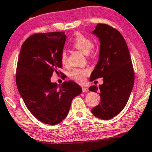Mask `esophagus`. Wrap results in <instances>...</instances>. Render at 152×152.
<instances>
[{
	"mask_svg": "<svg viewBox=\"0 0 152 152\" xmlns=\"http://www.w3.org/2000/svg\"><path fill=\"white\" fill-rule=\"evenodd\" d=\"M82 91L83 92H87V91H88V88L87 87H82Z\"/></svg>",
	"mask_w": 152,
	"mask_h": 152,
	"instance_id": "esophagus-1",
	"label": "esophagus"
}]
</instances>
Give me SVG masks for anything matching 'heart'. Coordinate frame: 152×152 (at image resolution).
<instances>
[{
	"instance_id": "b5f03b06",
	"label": "heart",
	"mask_w": 152,
	"mask_h": 152,
	"mask_svg": "<svg viewBox=\"0 0 152 152\" xmlns=\"http://www.w3.org/2000/svg\"><path fill=\"white\" fill-rule=\"evenodd\" d=\"M73 45L82 53L88 55L90 52V50L93 48V44L92 40L88 36L83 35L81 33H77L75 36L74 42H73ZM60 59L63 64H66L67 61L66 53L64 50H63L61 53ZM88 74H89V70L88 69H75L71 72L70 77L75 81L79 83H83L85 82L86 77Z\"/></svg>"
}]
</instances>
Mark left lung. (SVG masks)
Masks as SVG:
<instances>
[{
  "mask_svg": "<svg viewBox=\"0 0 152 152\" xmlns=\"http://www.w3.org/2000/svg\"><path fill=\"white\" fill-rule=\"evenodd\" d=\"M92 33L99 38L100 46L90 80L103 77V84L89 88L90 91L99 92L101 98L91 112L98 118L109 120L118 115L128 102L135 79L133 67L127 44L118 30L98 24Z\"/></svg>",
  "mask_w": 152,
  "mask_h": 152,
  "instance_id": "8db88e82",
  "label": "left lung"
}]
</instances>
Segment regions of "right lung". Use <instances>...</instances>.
I'll use <instances>...</instances> for the list:
<instances>
[{
    "label": "right lung",
    "mask_w": 152,
    "mask_h": 152,
    "mask_svg": "<svg viewBox=\"0 0 152 152\" xmlns=\"http://www.w3.org/2000/svg\"><path fill=\"white\" fill-rule=\"evenodd\" d=\"M66 38L64 32L34 34L22 44L17 62L19 93L33 116L46 124L62 122L73 98L82 92L72 80L61 86L50 80L53 72L62 66L60 56Z\"/></svg>",
    "instance_id": "1"
}]
</instances>
